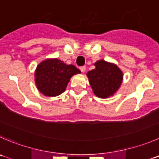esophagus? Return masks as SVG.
Segmentation results:
<instances>
[{"label": "esophagus", "mask_w": 159, "mask_h": 159, "mask_svg": "<svg viewBox=\"0 0 159 159\" xmlns=\"http://www.w3.org/2000/svg\"><path fill=\"white\" fill-rule=\"evenodd\" d=\"M80 71L82 72H85V71H86V67L85 66H82V67H80Z\"/></svg>", "instance_id": "34e87169"}]
</instances>
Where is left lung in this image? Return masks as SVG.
Returning a JSON list of instances; mask_svg holds the SVG:
<instances>
[{
  "label": "left lung",
  "instance_id": "obj_1",
  "mask_svg": "<svg viewBox=\"0 0 159 159\" xmlns=\"http://www.w3.org/2000/svg\"><path fill=\"white\" fill-rule=\"evenodd\" d=\"M93 65L95 69L87 73L93 93L100 98L113 96L123 80L122 70L114 63L103 59L98 60Z\"/></svg>",
  "mask_w": 159,
  "mask_h": 159
}]
</instances>
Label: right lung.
<instances>
[{
  "instance_id": "add662e5",
  "label": "right lung",
  "mask_w": 159,
  "mask_h": 159,
  "mask_svg": "<svg viewBox=\"0 0 159 159\" xmlns=\"http://www.w3.org/2000/svg\"><path fill=\"white\" fill-rule=\"evenodd\" d=\"M81 73L73 65H67L57 58H47L39 63L35 70V84L46 97H56L66 90L72 75Z\"/></svg>"
}]
</instances>
